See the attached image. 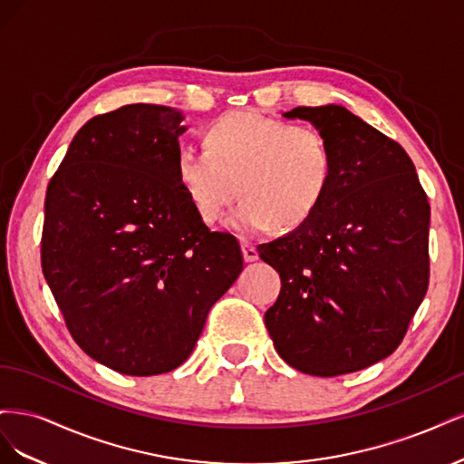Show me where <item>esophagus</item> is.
<instances>
[{
  "instance_id": "1",
  "label": "esophagus",
  "mask_w": 464,
  "mask_h": 464,
  "mask_svg": "<svg viewBox=\"0 0 464 464\" xmlns=\"http://www.w3.org/2000/svg\"><path fill=\"white\" fill-rule=\"evenodd\" d=\"M242 254H244L246 263H254L259 259V251L251 244H242Z\"/></svg>"
}]
</instances>
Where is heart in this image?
<instances>
[{"label":"heart","mask_w":464,"mask_h":464,"mask_svg":"<svg viewBox=\"0 0 464 464\" xmlns=\"http://www.w3.org/2000/svg\"><path fill=\"white\" fill-rule=\"evenodd\" d=\"M181 189L201 220L215 224L227 207L230 230L257 236L310 220L331 188L333 150L312 125L265 116L256 110L224 114L208 125L205 147H181L176 157Z\"/></svg>","instance_id":"1"}]
</instances>
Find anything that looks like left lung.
I'll return each instance as SVG.
<instances>
[{"label":"left lung","mask_w":464,"mask_h":464,"mask_svg":"<svg viewBox=\"0 0 464 464\" xmlns=\"http://www.w3.org/2000/svg\"><path fill=\"white\" fill-rule=\"evenodd\" d=\"M283 116L327 135L333 179L310 220L257 247L283 280L265 325L298 372L353 373L395 353L426 296L428 198L404 149L344 106Z\"/></svg>","instance_id":"8db88e82"}]
</instances>
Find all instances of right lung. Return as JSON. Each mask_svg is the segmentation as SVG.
<instances>
[{
    "label": "right lung",
    "mask_w": 464,
    "mask_h": 464,
    "mask_svg": "<svg viewBox=\"0 0 464 464\" xmlns=\"http://www.w3.org/2000/svg\"><path fill=\"white\" fill-rule=\"evenodd\" d=\"M181 111L128 104L89 120L46 193L42 271L75 343L125 375L184 363L244 269L176 174Z\"/></svg>",
    "instance_id": "obj_1"
}]
</instances>
